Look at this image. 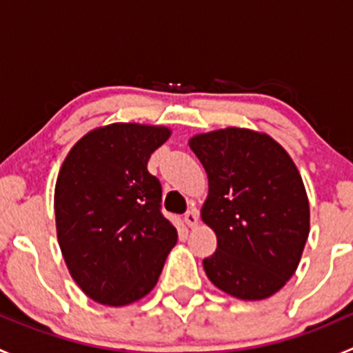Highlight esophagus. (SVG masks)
<instances>
[{"instance_id": "esophagus-1", "label": "esophagus", "mask_w": 353, "mask_h": 353, "mask_svg": "<svg viewBox=\"0 0 353 353\" xmlns=\"http://www.w3.org/2000/svg\"><path fill=\"white\" fill-rule=\"evenodd\" d=\"M198 210H188L186 213H184V222H186L188 227H196L198 225Z\"/></svg>"}]
</instances>
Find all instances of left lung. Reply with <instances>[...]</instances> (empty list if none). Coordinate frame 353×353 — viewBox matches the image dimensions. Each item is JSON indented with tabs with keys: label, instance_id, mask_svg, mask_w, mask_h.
Listing matches in <instances>:
<instances>
[{
	"label": "left lung",
	"instance_id": "left-lung-1",
	"mask_svg": "<svg viewBox=\"0 0 353 353\" xmlns=\"http://www.w3.org/2000/svg\"><path fill=\"white\" fill-rule=\"evenodd\" d=\"M190 147L208 176L201 219L216 234V251L203 259L206 276L243 301L276 294L309 236V201L294 160L268 134L244 128L196 134Z\"/></svg>",
	"mask_w": 353,
	"mask_h": 353
}]
</instances>
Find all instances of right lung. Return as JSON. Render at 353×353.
Segmentation results:
<instances>
[{
	"label": "right lung",
	"mask_w": 353,
	"mask_h": 353,
	"mask_svg": "<svg viewBox=\"0 0 353 353\" xmlns=\"http://www.w3.org/2000/svg\"><path fill=\"white\" fill-rule=\"evenodd\" d=\"M169 128L114 123L77 141L54 190L58 243L70 275L99 304L121 307L155 287L177 230L147 169Z\"/></svg>",
	"instance_id": "right-lung-1"
}]
</instances>
